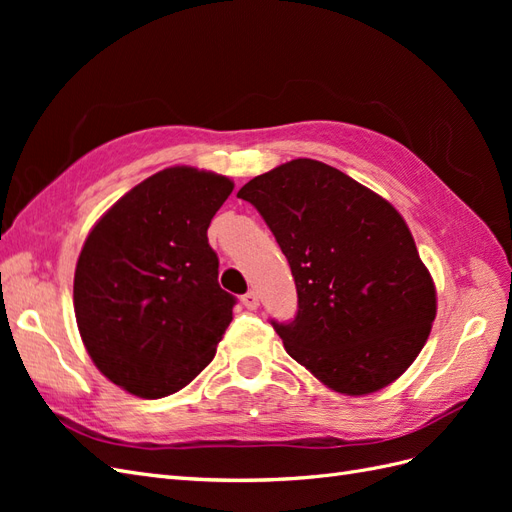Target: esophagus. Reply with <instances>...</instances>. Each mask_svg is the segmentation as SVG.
Instances as JSON below:
<instances>
[{"mask_svg":"<svg viewBox=\"0 0 512 512\" xmlns=\"http://www.w3.org/2000/svg\"><path fill=\"white\" fill-rule=\"evenodd\" d=\"M241 301H243V305H245L247 309H258V305H260V301H258V292H254V290L245 292L243 297H241Z\"/></svg>","mask_w":512,"mask_h":512,"instance_id":"obj_1","label":"esophagus"}]
</instances>
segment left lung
<instances>
[{"label":"left lung","instance_id":"8db88e82","mask_svg":"<svg viewBox=\"0 0 512 512\" xmlns=\"http://www.w3.org/2000/svg\"><path fill=\"white\" fill-rule=\"evenodd\" d=\"M237 196L288 258L299 309L271 324L292 359L352 397L404 374L436 318V286L389 200L309 158L254 177Z\"/></svg>","mask_w":512,"mask_h":512}]
</instances>
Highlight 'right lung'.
<instances>
[{
  "label": "right lung",
  "instance_id": "1",
  "mask_svg": "<svg viewBox=\"0 0 512 512\" xmlns=\"http://www.w3.org/2000/svg\"><path fill=\"white\" fill-rule=\"evenodd\" d=\"M235 183L190 166L138 183L91 228L74 314L91 361L136 397L188 386L215 356L237 299L218 284L207 228Z\"/></svg>",
  "mask_w": 512,
  "mask_h": 512
}]
</instances>
